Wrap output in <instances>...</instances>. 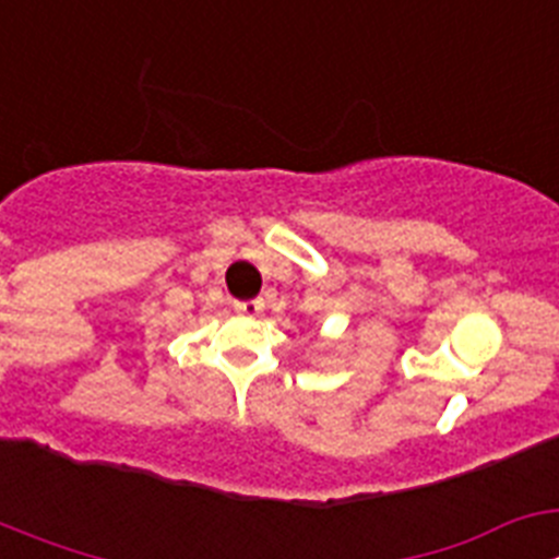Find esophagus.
I'll use <instances>...</instances> for the list:
<instances>
[{"mask_svg": "<svg viewBox=\"0 0 559 559\" xmlns=\"http://www.w3.org/2000/svg\"><path fill=\"white\" fill-rule=\"evenodd\" d=\"M235 310L240 316H249V319H254V316H260V310H263V302H260V299H249V302H235Z\"/></svg>", "mask_w": 559, "mask_h": 559, "instance_id": "1", "label": "esophagus"}]
</instances>
